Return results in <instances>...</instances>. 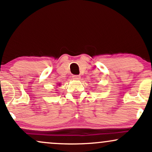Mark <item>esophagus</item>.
<instances>
[{"label": "esophagus", "mask_w": 152, "mask_h": 152, "mask_svg": "<svg viewBox=\"0 0 152 152\" xmlns=\"http://www.w3.org/2000/svg\"><path fill=\"white\" fill-rule=\"evenodd\" d=\"M73 79H76V80H79L80 78H81V76H79V75H73L72 76Z\"/></svg>", "instance_id": "34e87169"}]
</instances>
